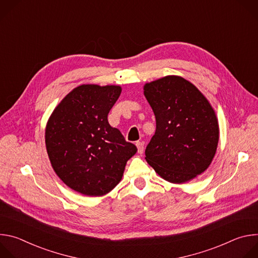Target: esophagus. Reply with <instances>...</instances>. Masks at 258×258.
Returning <instances> with one entry per match:
<instances>
[{
	"mask_svg": "<svg viewBox=\"0 0 258 258\" xmlns=\"http://www.w3.org/2000/svg\"><path fill=\"white\" fill-rule=\"evenodd\" d=\"M136 145H137V148H138V153H139V154H142V153L144 152V143H142V142H137Z\"/></svg>",
	"mask_w": 258,
	"mask_h": 258,
	"instance_id": "esophagus-1",
	"label": "esophagus"
}]
</instances>
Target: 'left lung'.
I'll use <instances>...</instances> for the list:
<instances>
[{
	"instance_id": "obj_1",
	"label": "left lung",
	"mask_w": 258,
	"mask_h": 258,
	"mask_svg": "<svg viewBox=\"0 0 258 258\" xmlns=\"http://www.w3.org/2000/svg\"><path fill=\"white\" fill-rule=\"evenodd\" d=\"M144 95L156 118L155 134L145 151L146 161L172 183L189 181L204 172L219 139L217 117L209 101L178 76L147 83Z\"/></svg>"
}]
</instances>
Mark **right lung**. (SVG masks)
Here are the masks:
<instances>
[{"label": "right lung", "mask_w": 258, "mask_h": 258, "mask_svg": "<svg viewBox=\"0 0 258 258\" xmlns=\"http://www.w3.org/2000/svg\"><path fill=\"white\" fill-rule=\"evenodd\" d=\"M121 93L119 86L82 85L52 112L45 132L52 167L70 189L103 196L121 180L137 147L109 124L107 116Z\"/></svg>", "instance_id": "obj_1"}]
</instances>
